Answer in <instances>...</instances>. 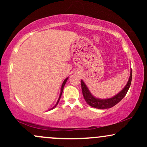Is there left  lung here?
<instances>
[{"mask_svg":"<svg viewBox=\"0 0 147 147\" xmlns=\"http://www.w3.org/2000/svg\"><path fill=\"white\" fill-rule=\"evenodd\" d=\"M132 81V69L130 70V74L129 79L123 89L120 91L118 94L113 96L111 98H108V99H99L96 98L92 96L90 93V90L86 85L84 83L83 80H81L82 84V94H83L84 98L88 104H89L92 107L98 108V109H106V108H110L113 107L116 104H117L124 96H126L128 89H129L130 84Z\"/></svg>","mask_w":147,"mask_h":147,"instance_id":"1","label":"left lung"}]
</instances>
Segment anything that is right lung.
<instances>
[{
    "label": "right lung",
    "instance_id": "right-lung-1",
    "mask_svg": "<svg viewBox=\"0 0 147 147\" xmlns=\"http://www.w3.org/2000/svg\"><path fill=\"white\" fill-rule=\"evenodd\" d=\"M67 79H68V78H66V79L64 80L63 81V84H62V86H61V92H60V95H59V99H58V100H57V103H56V104L55 106H53V108H51V110L52 109H53L54 108H55L56 106H57V105L58 104V103H59V100H60V98H61V95H62V92H63V88H64V86H65V83H66V82L67 81Z\"/></svg>",
    "mask_w": 147,
    "mask_h": 147
}]
</instances>
